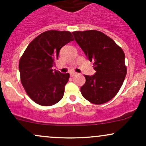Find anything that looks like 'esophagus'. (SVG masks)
I'll use <instances>...</instances> for the list:
<instances>
[{
  "label": "esophagus",
  "mask_w": 146,
  "mask_h": 146,
  "mask_svg": "<svg viewBox=\"0 0 146 146\" xmlns=\"http://www.w3.org/2000/svg\"><path fill=\"white\" fill-rule=\"evenodd\" d=\"M76 75L77 73H75V72H71V73H70V75H71V77H74Z\"/></svg>",
  "instance_id": "esophagus-1"
}]
</instances>
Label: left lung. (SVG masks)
Masks as SVG:
<instances>
[{
	"instance_id": "obj_1",
	"label": "left lung",
	"mask_w": 146,
	"mask_h": 146,
	"mask_svg": "<svg viewBox=\"0 0 146 146\" xmlns=\"http://www.w3.org/2000/svg\"><path fill=\"white\" fill-rule=\"evenodd\" d=\"M75 41L90 62L93 61L95 75H84L86 82L81 93L93 104H102L112 100L123 84L127 73L125 54L110 37L96 30L72 32Z\"/></svg>"
}]
</instances>
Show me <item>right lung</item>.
<instances>
[{"label":"right lung","instance_id":"add662e5","mask_svg":"<svg viewBox=\"0 0 146 146\" xmlns=\"http://www.w3.org/2000/svg\"><path fill=\"white\" fill-rule=\"evenodd\" d=\"M74 40L67 31L49 30L42 33L27 47L19 61L21 81L27 94L43 106L62 100L69 73L52 69L58 60L60 48Z\"/></svg>","mask_w":146,"mask_h":146}]
</instances>
